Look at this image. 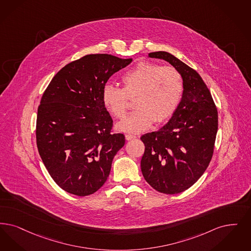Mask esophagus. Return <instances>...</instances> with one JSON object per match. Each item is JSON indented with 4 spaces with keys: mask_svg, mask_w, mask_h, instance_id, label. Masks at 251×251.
I'll return each mask as SVG.
<instances>
[{
    "mask_svg": "<svg viewBox=\"0 0 251 251\" xmlns=\"http://www.w3.org/2000/svg\"><path fill=\"white\" fill-rule=\"evenodd\" d=\"M125 138H126V140L130 141L132 140V139H135L136 136H135V135H132V134H126V135H125Z\"/></svg>",
    "mask_w": 251,
    "mask_h": 251,
    "instance_id": "1",
    "label": "esophagus"
}]
</instances>
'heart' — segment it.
I'll list each match as a JSON object with an SVG mask.
<instances>
[{
  "mask_svg": "<svg viewBox=\"0 0 251 251\" xmlns=\"http://www.w3.org/2000/svg\"><path fill=\"white\" fill-rule=\"evenodd\" d=\"M123 89L106 85L102 90L105 107L117 119H124L128 112V97L134 98L137 110L120 122L121 131L136 133L148 130L156 122L167 120L176 109L183 94V79L178 71L142 61L121 78Z\"/></svg>",
  "mask_w": 251,
  "mask_h": 251,
  "instance_id": "heart-1",
  "label": "heart"
}]
</instances>
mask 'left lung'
I'll list each match as a JSON object with an SVG mask.
<instances>
[{
  "instance_id": "left-lung-1",
  "label": "left lung",
  "mask_w": 251,
  "mask_h": 251,
  "mask_svg": "<svg viewBox=\"0 0 251 251\" xmlns=\"http://www.w3.org/2000/svg\"><path fill=\"white\" fill-rule=\"evenodd\" d=\"M150 58L169 62L180 73L183 94L169 121L157 131L141 136L145 152L141 160L144 178L165 194L188 190L209 165L218 131V110L200 75L165 51Z\"/></svg>"
}]
</instances>
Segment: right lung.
<instances>
[{"label":"right lung","instance_id":"right-lung-1","mask_svg":"<svg viewBox=\"0 0 251 251\" xmlns=\"http://www.w3.org/2000/svg\"><path fill=\"white\" fill-rule=\"evenodd\" d=\"M132 59L90 54L61 68L45 90L37 112L36 143L56 184L76 196L98 191L112 161L125 144L111 132L113 121L102 90L115 73Z\"/></svg>","mask_w":251,"mask_h":251}]
</instances>
